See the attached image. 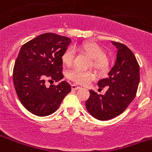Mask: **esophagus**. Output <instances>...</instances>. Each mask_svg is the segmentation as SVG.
Masks as SVG:
<instances>
[{
    "label": "esophagus",
    "mask_w": 152,
    "mask_h": 152,
    "mask_svg": "<svg viewBox=\"0 0 152 152\" xmlns=\"http://www.w3.org/2000/svg\"><path fill=\"white\" fill-rule=\"evenodd\" d=\"M80 88H81L80 87L78 86V85H72V90H73V91H77V90L80 89Z\"/></svg>",
    "instance_id": "esophagus-1"
}]
</instances>
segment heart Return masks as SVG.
Listing matches in <instances>:
<instances>
[{
  "mask_svg": "<svg viewBox=\"0 0 152 152\" xmlns=\"http://www.w3.org/2000/svg\"><path fill=\"white\" fill-rule=\"evenodd\" d=\"M73 49L78 50L91 58L90 65L99 73L105 71L109 65L108 58L104 55V51L101 47L95 42H87L77 47H73ZM69 48L64 51L61 56V60L64 65L70 67L74 59V51ZM94 73L91 71H82L79 69H74L68 73V78L77 85H86L90 81L94 79Z\"/></svg>",
  "mask_w": 152,
  "mask_h": 152,
  "instance_id": "obj_1",
  "label": "heart"
}]
</instances>
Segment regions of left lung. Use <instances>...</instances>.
<instances>
[{
  "instance_id": "left-lung-1",
  "label": "left lung",
  "mask_w": 152,
  "mask_h": 152,
  "mask_svg": "<svg viewBox=\"0 0 152 152\" xmlns=\"http://www.w3.org/2000/svg\"><path fill=\"white\" fill-rule=\"evenodd\" d=\"M117 49L116 61L107 76L98 82L99 90L106 87L104 95L90 90L85 105L99 120H108L120 115L136 96L140 82V66L134 54L125 45L111 42Z\"/></svg>"
}]
</instances>
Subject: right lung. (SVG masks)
<instances>
[{"label":"right lung","mask_w":152,"mask_h":152,"mask_svg":"<svg viewBox=\"0 0 152 152\" xmlns=\"http://www.w3.org/2000/svg\"><path fill=\"white\" fill-rule=\"evenodd\" d=\"M71 40L57 34L44 33L26 42L19 51L13 69V83L23 107L39 117L56 111L71 91L66 81L47 86V82L64 78L61 56Z\"/></svg>","instance_id":"obj_1"}]
</instances>
